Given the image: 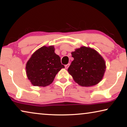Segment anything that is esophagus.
<instances>
[{
  "mask_svg": "<svg viewBox=\"0 0 127 127\" xmlns=\"http://www.w3.org/2000/svg\"><path fill=\"white\" fill-rule=\"evenodd\" d=\"M69 65H70V64H67V65H65V68H66V69H67V68H68V67L69 66Z\"/></svg>",
  "mask_w": 127,
  "mask_h": 127,
  "instance_id": "esophagus-1",
  "label": "esophagus"
}]
</instances>
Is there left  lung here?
Returning <instances> with one entry per match:
<instances>
[{
  "instance_id": "8db88e82",
  "label": "left lung",
  "mask_w": 127,
  "mask_h": 127,
  "mask_svg": "<svg viewBox=\"0 0 127 127\" xmlns=\"http://www.w3.org/2000/svg\"><path fill=\"white\" fill-rule=\"evenodd\" d=\"M72 56L74 60L67 71L80 86H93L101 81L106 64L98 52L91 48L81 47L72 52Z\"/></svg>"
}]
</instances>
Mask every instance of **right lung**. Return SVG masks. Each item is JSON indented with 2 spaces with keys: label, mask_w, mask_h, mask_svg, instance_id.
<instances>
[{
  "label": "right lung",
  "mask_w": 127,
  "mask_h": 127,
  "mask_svg": "<svg viewBox=\"0 0 127 127\" xmlns=\"http://www.w3.org/2000/svg\"><path fill=\"white\" fill-rule=\"evenodd\" d=\"M54 46H43L33 54L26 65L27 77L34 86L46 87L53 83L64 65Z\"/></svg>",
  "instance_id": "right-lung-1"
}]
</instances>
